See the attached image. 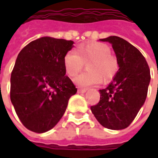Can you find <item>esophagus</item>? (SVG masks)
<instances>
[{
  "instance_id": "obj_1",
  "label": "esophagus",
  "mask_w": 158,
  "mask_h": 158,
  "mask_svg": "<svg viewBox=\"0 0 158 158\" xmlns=\"http://www.w3.org/2000/svg\"><path fill=\"white\" fill-rule=\"evenodd\" d=\"M87 91L86 89H78V94H84Z\"/></svg>"
}]
</instances>
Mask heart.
Instances as JSON below:
<instances>
[{"mask_svg": "<svg viewBox=\"0 0 158 158\" xmlns=\"http://www.w3.org/2000/svg\"><path fill=\"white\" fill-rule=\"evenodd\" d=\"M110 48L103 43H91L79 45L74 51H69L64 57V66L66 74L74 78L87 64L89 71L79 74L74 83L80 88L97 85L112 80L119 70V60L111 54Z\"/></svg>", "mask_w": 158, "mask_h": 158, "instance_id": "heart-1", "label": "heart"}]
</instances>
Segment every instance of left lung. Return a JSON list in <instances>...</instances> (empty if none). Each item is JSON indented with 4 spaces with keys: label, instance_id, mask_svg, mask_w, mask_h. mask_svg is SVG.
Listing matches in <instances>:
<instances>
[{
    "label": "left lung",
    "instance_id": "1",
    "mask_svg": "<svg viewBox=\"0 0 158 158\" xmlns=\"http://www.w3.org/2000/svg\"><path fill=\"white\" fill-rule=\"evenodd\" d=\"M101 41L111 43L120 69L107 88L101 89L100 101L91 110L100 124L110 130L127 128L144 103L150 69L142 53L125 39L110 36Z\"/></svg>",
    "mask_w": 158,
    "mask_h": 158
}]
</instances>
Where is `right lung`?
<instances>
[{
    "label": "right lung",
    "mask_w": 158,
    "mask_h": 158,
    "mask_svg": "<svg viewBox=\"0 0 158 158\" xmlns=\"http://www.w3.org/2000/svg\"><path fill=\"white\" fill-rule=\"evenodd\" d=\"M73 41L43 37L20 51L10 76V100L21 123L35 133L56 125L77 89L65 76L64 57Z\"/></svg>",
    "instance_id": "right-lung-1"
}]
</instances>
